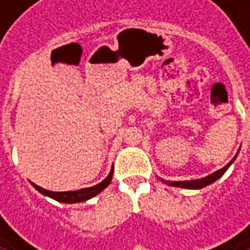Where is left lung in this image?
Returning <instances> with one entry per match:
<instances>
[{
	"label": "left lung",
	"mask_w": 250,
	"mask_h": 250,
	"mask_svg": "<svg viewBox=\"0 0 250 250\" xmlns=\"http://www.w3.org/2000/svg\"><path fill=\"white\" fill-rule=\"evenodd\" d=\"M238 153H239V150H238ZM238 153L235 154V157L227 164L226 167H223L221 169H218V171H216V172H213V174H210V175H207V177L205 178L192 179V181H166V179H163V178H160V179H161L164 184H167L168 187L184 188V189H202V188H205L207 187V185H210V184H213V182H216L217 179H220V178L223 177V175L226 174L227 169L229 168V166L235 161Z\"/></svg>",
	"instance_id": "left-lung-1"
}]
</instances>
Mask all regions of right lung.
Instances as JSON below:
<instances>
[{"mask_svg":"<svg viewBox=\"0 0 250 250\" xmlns=\"http://www.w3.org/2000/svg\"><path fill=\"white\" fill-rule=\"evenodd\" d=\"M112 172L114 169H111L110 174L105 177V179H103L100 184L94 185V187L90 188H83V189H79V190H69V192H53V190H47L44 188L36 185L33 182H30L36 190H39L42 195L44 196H48L60 202V203H68V205H72V203H81V202H86L91 197H94L96 195H99L100 192H103L105 188L110 185L111 179H112Z\"/></svg>","mask_w":250,"mask_h":250,"instance_id":"1","label":"right lung"}]
</instances>
